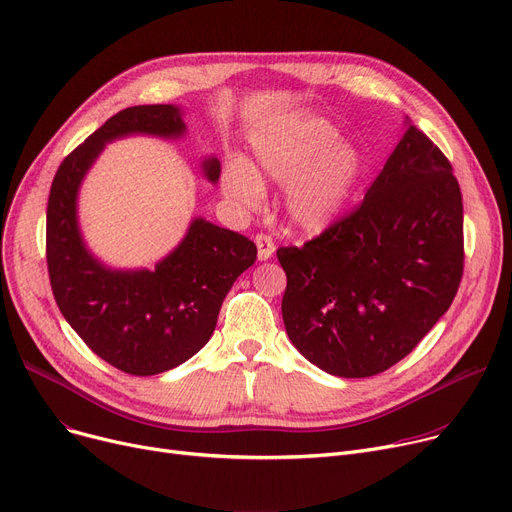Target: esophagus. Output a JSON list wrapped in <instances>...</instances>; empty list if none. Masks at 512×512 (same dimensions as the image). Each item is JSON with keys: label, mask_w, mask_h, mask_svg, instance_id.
<instances>
[{"label": "esophagus", "mask_w": 512, "mask_h": 512, "mask_svg": "<svg viewBox=\"0 0 512 512\" xmlns=\"http://www.w3.org/2000/svg\"><path fill=\"white\" fill-rule=\"evenodd\" d=\"M255 245H257V253H259L261 261H267L276 251V245H274V240H272L270 234H257Z\"/></svg>", "instance_id": "1"}]
</instances>
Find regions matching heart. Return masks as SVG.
Instances as JSON below:
<instances>
[{"label":"heart","mask_w":512,"mask_h":512,"mask_svg":"<svg viewBox=\"0 0 512 512\" xmlns=\"http://www.w3.org/2000/svg\"><path fill=\"white\" fill-rule=\"evenodd\" d=\"M257 166L232 159L224 170V195L242 209L263 201L261 174L288 182L284 209L290 224L305 232L326 230L351 199L363 172V153L348 139H336L332 124L297 116L259 132L253 139Z\"/></svg>","instance_id":"obj_1"}]
</instances>
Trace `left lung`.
Listing matches in <instances>:
<instances>
[{
    "mask_svg": "<svg viewBox=\"0 0 512 512\" xmlns=\"http://www.w3.org/2000/svg\"><path fill=\"white\" fill-rule=\"evenodd\" d=\"M290 342L338 378L405 359L463 278V197L446 155L407 132L359 207L303 247H280Z\"/></svg>",
    "mask_w": 512,
    "mask_h": 512,
    "instance_id": "obj_1",
    "label": "left lung"
}]
</instances>
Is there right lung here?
I'll return each mask as SVG.
<instances>
[{
  "mask_svg": "<svg viewBox=\"0 0 512 512\" xmlns=\"http://www.w3.org/2000/svg\"><path fill=\"white\" fill-rule=\"evenodd\" d=\"M176 105L118 112L60 164L47 201V272L62 315L91 351L130 375H155L191 359L211 338L234 280L257 259L255 242L195 218L180 245L155 270H110L85 247L76 220L80 182L105 143L126 134L178 139ZM220 178V161H203Z\"/></svg>",
  "mask_w": 512,
  "mask_h": 512,
  "instance_id": "add662e5",
  "label": "right lung"
}]
</instances>
